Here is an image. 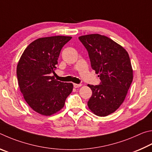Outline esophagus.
<instances>
[{"label": "esophagus", "instance_id": "34e87169", "mask_svg": "<svg viewBox=\"0 0 152 152\" xmlns=\"http://www.w3.org/2000/svg\"><path fill=\"white\" fill-rule=\"evenodd\" d=\"M73 86L75 88H78V87H80L81 86V84H77V83H74Z\"/></svg>", "mask_w": 152, "mask_h": 152}]
</instances>
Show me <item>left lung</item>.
<instances>
[{"mask_svg": "<svg viewBox=\"0 0 152 152\" xmlns=\"http://www.w3.org/2000/svg\"><path fill=\"white\" fill-rule=\"evenodd\" d=\"M79 39L88 51L91 67L101 80L100 85H87L92 90L87 105L96 115L107 116L122 104L133 81L129 55L123 47L104 35L87 34Z\"/></svg>", "mask_w": 152, "mask_h": 152, "instance_id": "obj_1", "label": "left lung"}]
</instances>
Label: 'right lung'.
Masks as SVG:
<instances>
[{"mask_svg":"<svg viewBox=\"0 0 152 152\" xmlns=\"http://www.w3.org/2000/svg\"><path fill=\"white\" fill-rule=\"evenodd\" d=\"M71 37L39 38L24 50L17 67L18 86L33 110L50 116L64 107L73 91V84L57 81L50 74L57 68L61 50Z\"/></svg>","mask_w":152,"mask_h":152,"instance_id":"right-lung-1","label":"right lung"}]
</instances>
